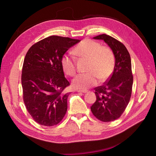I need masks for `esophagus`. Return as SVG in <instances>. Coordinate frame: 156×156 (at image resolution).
<instances>
[{
  "mask_svg": "<svg viewBox=\"0 0 156 156\" xmlns=\"http://www.w3.org/2000/svg\"><path fill=\"white\" fill-rule=\"evenodd\" d=\"M77 92H83V93H87L88 91L86 90H77Z\"/></svg>",
  "mask_w": 156,
  "mask_h": 156,
  "instance_id": "esophagus-1",
  "label": "esophagus"
}]
</instances>
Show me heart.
I'll return each mask as SVG.
<instances>
[{"mask_svg":"<svg viewBox=\"0 0 156 156\" xmlns=\"http://www.w3.org/2000/svg\"><path fill=\"white\" fill-rule=\"evenodd\" d=\"M74 53L79 58L87 59L88 63L86 68L87 73L79 74L73 79V88L85 90L97 84L98 80L105 82L110 78L115 65V55L110 48L102 46L98 42L86 39L77 45ZM61 66L66 74L69 76L76 74V62L71 56L63 55Z\"/></svg>","mask_w":156,"mask_h":156,"instance_id":"heart-1","label":"heart"}]
</instances>
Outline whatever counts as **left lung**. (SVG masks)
<instances>
[{
	"mask_svg": "<svg viewBox=\"0 0 156 156\" xmlns=\"http://www.w3.org/2000/svg\"><path fill=\"white\" fill-rule=\"evenodd\" d=\"M93 38L103 40L115 58L114 71L110 78L103 86L94 88L97 100L90 107L98 120L110 122L121 117L130 101L133 81L131 57L125 46L111 36L102 34Z\"/></svg>",
	"mask_w": 156,
	"mask_h": 156,
	"instance_id": "obj_1",
	"label": "left lung"
}]
</instances>
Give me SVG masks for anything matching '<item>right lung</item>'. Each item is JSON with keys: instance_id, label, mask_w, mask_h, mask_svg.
I'll return each instance as SVG.
<instances>
[{"instance_id": "add662e5", "label": "right lung", "mask_w": 156, "mask_h": 156, "mask_svg": "<svg viewBox=\"0 0 156 156\" xmlns=\"http://www.w3.org/2000/svg\"><path fill=\"white\" fill-rule=\"evenodd\" d=\"M80 40L52 35L29 48L23 62L21 84L23 101L35 122L44 126L58 124L68 108L69 85L61 66V58Z\"/></svg>"}]
</instances>
